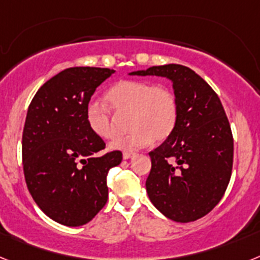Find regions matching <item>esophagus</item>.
Instances as JSON below:
<instances>
[{
    "mask_svg": "<svg viewBox=\"0 0 260 260\" xmlns=\"http://www.w3.org/2000/svg\"><path fill=\"white\" fill-rule=\"evenodd\" d=\"M134 155H135L134 152H128V151H125V152H123V155H122V157L125 158V160H128V158H132Z\"/></svg>",
    "mask_w": 260,
    "mask_h": 260,
    "instance_id": "esophagus-1",
    "label": "esophagus"
}]
</instances>
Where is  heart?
<instances>
[{"mask_svg": "<svg viewBox=\"0 0 260 260\" xmlns=\"http://www.w3.org/2000/svg\"><path fill=\"white\" fill-rule=\"evenodd\" d=\"M110 110L99 103L87 107L86 119L91 132L103 139L118 134L119 119L128 117L132 133L110 143L112 150L134 151L155 139H167L178 119V100L167 86H155L146 80H121L107 92Z\"/></svg>", "mask_w": 260, "mask_h": 260, "instance_id": "obj_1", "label": "heart"}]
</instances>
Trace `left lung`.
I'll return each instance as SVG.
<instances>
[{"label": "left lung", "instance_id": "left-lung-1", "mask_svg": "<svg viewBox=\"0 0 260 260\" xmlns=\"http://www.w3.org/2000/svg\"><path fill=\"white\" fill-rule=\"evenodd\" d=\"M130 75L167 78L178 100L176 127L150 152L148 198L173 221L201 219L221 201L233 167V135L219 96L182 65L152 66Z\"/></svg>", "mask_w": 260, "mask_h": 260}]
</instances>
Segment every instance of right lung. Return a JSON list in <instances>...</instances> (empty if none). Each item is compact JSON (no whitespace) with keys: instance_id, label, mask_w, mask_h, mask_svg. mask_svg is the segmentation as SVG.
I'll return each mask as SVG.
<instances>
[{"instance_id":"1","label":"right lung","mask_w":260,"mask_h":260,"mask_svg":"<svg viewBox=\"0 0 260 260\" xmlns=\"http://www.w3.org/2000/svg\"><path fill=\"white\" fill-rule=\"evenodd\" d=\"M112 69H65L39 88L22 137L23 172L29 194L48 217L80 226L107 203V174L122 152L105 148L86 119L91 96Z\"/></svg>"}]
</instances>
